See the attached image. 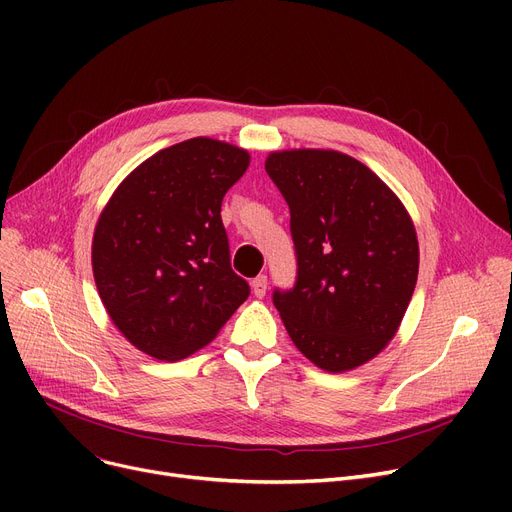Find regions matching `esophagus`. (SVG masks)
I'll use <instances>...</instances> for the list:
<instances>
[{
	"label": "esophagus",
	"mask_w": 512,
	"mask_h": 512,
	"mask_svg": "<svg viewBox=\"0 0 512 512\" xmlns=\"http://www.w3.org/2000/svg\"><path fill=\"white\" fill-rule=\"evenodd\" d=\"M251 286H253V294L255 297H265V290H267V276L265 274H259L253 282H251Z\"/></svg>",
	"instance_id": "34e87169"
}]
</instances>
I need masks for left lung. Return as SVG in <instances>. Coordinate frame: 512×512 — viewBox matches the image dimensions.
<instances>
[{"mask_svg":"<svg viewBox=\"0 0 512 512\" xmlns=\"http://www.w3.org/2000/svg\"><path fill=\"white\" fill-rule=\"evenodd\" d=\"M265 172L290 207L297 282L274 290L294 346L342 373L380 355L407 313L419 242L405 205L355 157L274 151Z\"/></svg>","mask_w":512,"mask_h":512,"instance_id":"obj_1","label":"left lung"}]
</instances>
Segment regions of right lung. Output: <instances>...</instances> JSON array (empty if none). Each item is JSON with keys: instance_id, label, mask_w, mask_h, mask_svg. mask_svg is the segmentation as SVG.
Wrapping results in <instances>:
<instances>
[{"instance_id": "1", "label": "right lung", "mask_w": 512, "mask_h": 512, "mask_svg": "<svg viewBox=\"0 0 512 512\" xmlns=\"http://www.w3.org/2000/svg\"><path fill=\"white\" fill-rule=\"evenodd\" d=\"M249 161L224 141H182L134 168L99 215L91 259L101 303L153 359L193 355L249 297L220 215Z\"/></svg>"}]
</instances>
